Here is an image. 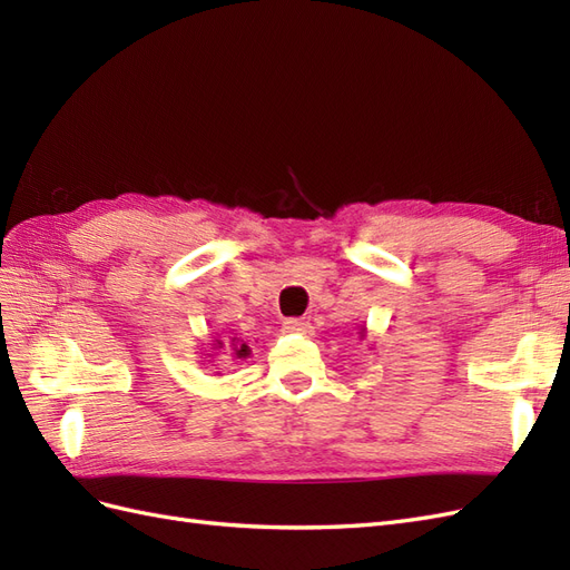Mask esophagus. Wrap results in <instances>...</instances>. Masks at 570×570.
Instances as JSON below:
<instances>
[{
    "instance_id": "esophagus-1",
    "label": "esophagus",
    "mask_w": 570,
    "mask_h": 570,
    "mask_svg": "<svg viewBox=\"0 0 570 570\" xmlns=\"http://www.w3.org/2000/svg\"><path fill=\"white\" fill-rule=\"evenodd\" d=\"M283 331L292 333V335H308V333H312V323L302 321V318H287L283 323Z\"/></svg>"
}]
</instances>
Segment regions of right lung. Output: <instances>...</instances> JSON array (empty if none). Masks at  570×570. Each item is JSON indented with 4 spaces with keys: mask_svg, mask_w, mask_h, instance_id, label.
I'll return each instance as SVG.
<instances>
[{
    "mask_svg": "<svg viewBox=\"0 0 570 570\" xmlns=\"http://www.w3.org/2000/svg\"><path fill=\"white\" fill-rule=\"evenodd\" d=\"M218 344H220V342H218ZM235 354H237L239 358H243V356L249 354V347H247V344H239V347H235Z\"/></svg>",
    "mask_w": 570,
    "mask_h": 570,
    "instance_id": "right-lung-1",
    "label": "right lung"
}]
</instances>
